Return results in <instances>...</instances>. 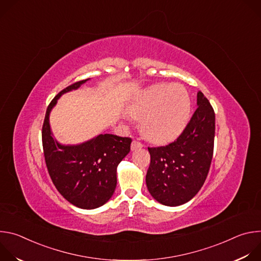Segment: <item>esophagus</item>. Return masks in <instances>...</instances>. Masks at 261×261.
Listing matches in <instances>:
<instances>
[{"mask_svg": "<svg viewBox=\"0 0 261 261\" xmlns=\"http://www.w3.org/2000/svg\"><path fill=\"white\" fill-rule=\"evenodd\" d=\"M143 146V144L137 140H133L132 143H131V150L132 151H136L138 150V148H141Z\"/></svg>", "mask_w": 261, "mask_h": 261, "instance_id": "esophagus-1", "label": "esophagus"}]
</instances>
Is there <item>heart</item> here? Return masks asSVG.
I'll use <instances>...</instances> for the list:
<instances>
[{"mask_svg":"<svg viewBox=\"0 0 261 261\" xmlns=\"http://www.w3.org/2000/svg\"><path fill=\"white\" fill-rule=\"evenodd\" d=\"M130 116L140 121V132L155 143L175 138L185 128L190 116V98L177 84L153 86L130 106Z\"/></svg>","mask_w":261,"mask_h":261,"instance_id":"obj_1","label":"heart"}]
</instances>
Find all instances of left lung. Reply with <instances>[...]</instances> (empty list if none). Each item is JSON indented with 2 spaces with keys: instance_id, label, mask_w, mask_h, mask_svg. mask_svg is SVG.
I'll return each instance as SVG.
<instances>
[{
  "instance_id": "left-lung-1",
  "label": "left lung",
  "mask_w": 261,
  "mask_h": 261,
  "mask_svg": "<svg viewBox=\"0 0 261 261\" xmlns=\"http://www.w3.org/2000/svg\"><path fill=\"white\" fill-rule=\"evenodd\" d=\"M195 113L181 134L164 146L147 147L151 155L145 182L160 203L177 206L200 190L207 176L214 152L215 113L201 92Z\"/></svg>"
}]
</instances>
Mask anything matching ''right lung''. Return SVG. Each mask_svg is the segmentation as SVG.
I'll return each instance as SVG.
<instances>
[{"instance_id": "1", "label": "right lung", "mask_w": 261, "mask_h": 261, "mask_svg": "<svg viewBox=\"0 0 261 261\" xmlns=\"http://www.w3.org/2000/svg\"><path fill=\"white\" fill-rule=\"evenodd\" d=\"M90 79L74 83L49 103L42 126V144L50 178L61 195L73 205L97 208L113 196L117 187V167L130 152V137L99 134L76 145H64L53 136L49 114L58 99L79 89Z\"/></svg>"}]
</instances>
